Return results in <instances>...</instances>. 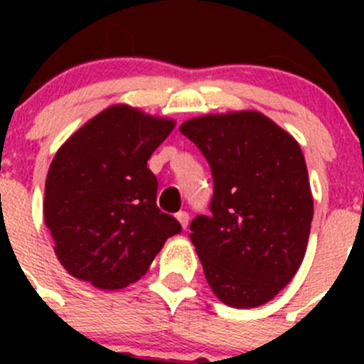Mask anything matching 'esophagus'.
<instances>
[{"instance_id":"obj_1","label":"esophagus","mask_w":364,"mask_h":364,"mask_svg":"<svg viewBox=\"0 0 364 364\" xmlns=\"http://www.w3.org/2000/svg\"><path fill=\"white\" fill-rule=\"evenodd\" d=\"M176 220L179 222L181 229H186V227H188V213L186 211H179L178 215H176Z\"/></svg>"}]
</instances>
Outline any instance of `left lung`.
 I'll return each instance as SVG.
<instances>
[{"label": "left lung", "mask_w": 364, "mask_h": 364, "mask_svg": "<svg viewBox=\"0 0 364 364\" xmlns=\"http://www.w3.org/2000/svg\"><path fill=\"white\" fill-rule=\"evenodd\" d=\"M179 132L211 167V216L190 223L209 287L232 308L273 299L303 262L314 197L303 151L257 111L205 114Z\"/></svg>", "instance_id": "8db88e82"}]
</instances>
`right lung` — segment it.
<instances>
[{
  "label": "right lung",
  "mask_w": 364,
  "mask_h": 364,
  "mask_svg": "<svg viewBox=\"0 0 364 364\" xmlns=\"http://www.w3.org/2000/svg\"><path fill=\"white\" fill-rule=\"evenodd\" d=\"M176 121L111 105L58 149L46 179L43 220L61 266L93 287L137 282L165 241L181 232L156 208L148 160Z\"/></svg>",
  "instance_id": "right-lung-1"
}]
</instances>
